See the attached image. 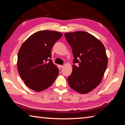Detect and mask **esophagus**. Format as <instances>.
Masks as SVG:
<instances>
[{"mask_svg": "<svg viewBox=\"0 0 125 125\" xmlns=\"http://www.w3.org/2000/svg\"><path fill=\"white\" fill-rule=\"evenodd\" d=\"M63 65H58V67L60 68H63Z\"/></svg>", "mask_w": 125, "mask_h": 125, "instance_id": "esophagus-1", "label": "esophagus"}]
</instances>
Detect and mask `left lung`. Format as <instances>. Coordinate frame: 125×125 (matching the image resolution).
<instances>
[{"instance_id":"obj_1","label":"left lung","mask_w":125,"mask_h":125,"mask_svg":"<svg viewBox=\"0 0 125 125\" xmlns=\"http://www.w3.org/2000/svg\"><path fill=\"white\" fill-rule=\"evenodd\" d=\"M64 36L74 56L72 73L68 78L69 85L80 94H86L100 83L106 69L105 48L100 41L84 31Z\"/></svg>"}]
</instances>
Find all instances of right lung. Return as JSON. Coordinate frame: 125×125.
<instances>
[{"label": "right lung", "instance_id": "obj_1", "mask_svg": "<svg viewBox=\"0 0 125 125\" xmlns=\"http://www.w3.org/2000/svg\"><path fill=\"white\" fill-rule=\"evenodd\" d=\"M63 36L57 31H40L30 36L18 54V69L27 87L41 92L52 85L59 69L51 60V49Z\"/></svg>", "mask_w": 125, "mask_h": 125}]
</instances>
